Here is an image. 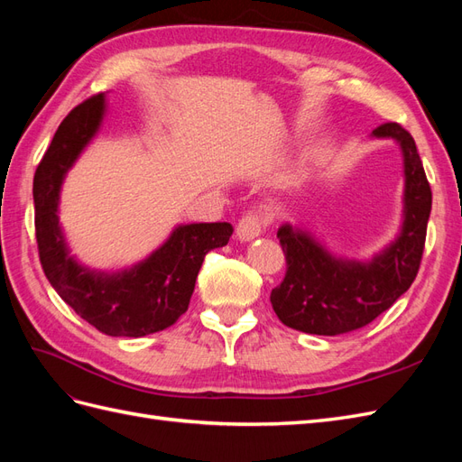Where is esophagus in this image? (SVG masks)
<instances>
[{
	"mask_svg": "<svg viewBox=\"0 0 462 462\" xmlns=\"http://www.w3.org/2000/svg\"><path fill=\"white\" fill-rule=\"evenodd\" d=\"M263 226H265V217L262 214L248 212L246 216L241 217L239 226H236V239L241 243H250L262 235Z\"/></svg>",
	"mask_w": 462,
	"mask_h": 462,
	"instance_id": "esophagus-1",
	"label": "esophagus"
}]
</instances>
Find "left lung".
<instances>
[{
  "mask_svg": "<svg viewBox=\"0 0 462 462\" xmlns=\"http://www.w3.org/2000/svg\"><path fill=\"white\" fill-rule=\"evenodd\" d=\"M391 138L402 153V221L395 239L370 260L329 253L316 235L285 223L277 239L287 260L282 285L272 291V306L285 326L314 335H339L370 324L407 292L420 268L431 190L414 138L397 123L370 134Z\"/></svg>",
  "mask_w": 462,
  "mask_h": 462,
  "instance_id": "left-lung-1",
  "label": "left lung"
}]
</instances>
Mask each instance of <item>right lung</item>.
<instances>
[{
  "label": "right lung",
  "mask_w": 462,
  "mask_h": 462,
  "mask_svg": "<svg viewBox=\"0 0 462 462\" xmlns=\"http://www.w3.org/2000/svg\"><path fill=\"white\" fill-rule=\"evenodd\" d=\"M106 94L92 96L69 114L34 173V223L40 262L48 282L90 326L111 337H144L173 326L185 314L209 250L226 246L231 223H180L144 260L104 272L71 254L60 223L61 187L69 170L100 133Z\"/></svg>",
  "instance_id": "add662e5"
}]
</instances>
